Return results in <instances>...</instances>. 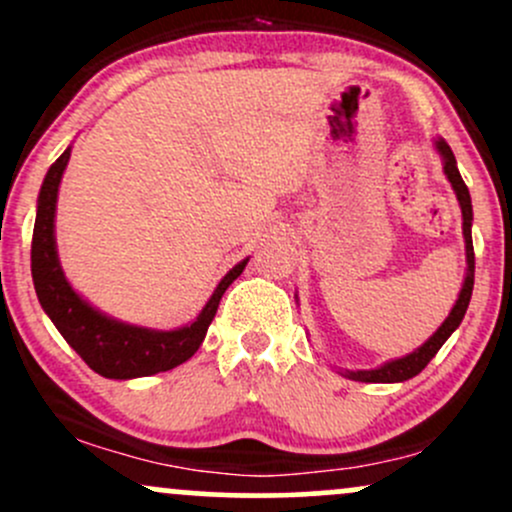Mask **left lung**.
I'll return each mask as SVG.
<instances>
[{"label":"left lung","mask_w":512,"mask_h":512,"mask_svg":"<svg viewBox=\"0 0 512 512\" xmlns=\"http://www.w3.org/2000/svg\"><path fill=\"white\" fill-rule=\"evenodd\" d=\"M432 144H434V149H437V154L441 157V169H444L446 181H449L451 188H454L456 201H459V208H461V220H464V223H461V233H464V242H466L464 282H461L459 297H456L454 306H451L449 316L441 321V326L432 333V336L427 338V341L422 343V346L414 348L412 353L402 355V358L385 360V363L378 365V368L341 370V375H346V378H351V380H358V383H405V380H410V378H414V375H419L424 368H427L429 360L437 355L439 348L444 346L446 338H449L451 333L459 328L461 321H464L466 309H469L471 292H473V265H476V262H473V240H471V225H473L471 193H469V188H466L464 179H461L459 166H456V157H454V152H451L449 144H446L441 137L434 139ZM294 299H297V304H299L297 294H294Z\"/></svg>","instance_id":"1"}]
</instances>
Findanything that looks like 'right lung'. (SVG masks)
Segmentation results:
<instances>
[{"instance_id": "add662e5", "label": "right lung", "mask_w": 512, "mask_h": 512, "mask_svg": "<svg viewBox=\"0 0 512 512\" xmlns=\"http://www.w3.org/2000/svg\"><path fill=\"white\" fill-rule=\"evenodd\" d=\"M71 147L51 164L43 176L36 201L34 240H31V277L36 297L48 319L95 373L110 380H134L164 373L186 363L201 348L225 289L240 277L250 257L240 260L213 289L198 316L179 328H147L105 314L73 289L61 267L56 247V203Z\"/></svg>"}]
</instances>
